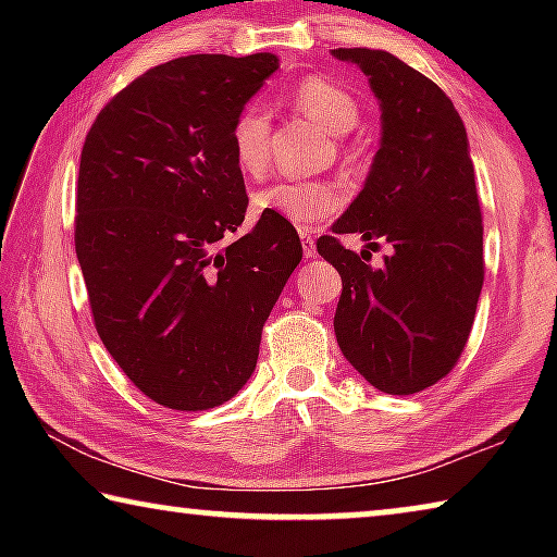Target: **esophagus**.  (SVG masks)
<instances>
[{"instance_id": "esophagus-1", "label": "esophagus", "mask_w": 557, "mask_h": 557, "mask_svg": "<svg viewBox=\"0 0 557 557\" xmlns=\"http://www.w3.org/2000/svg\"><path fill=\"white\" fill-rule=\"evenodd\" d=\"M299 238H301V250H305L307 258H312L317 252V243H314V235L309 231H299Z\"/></svg>"}]
</instances>
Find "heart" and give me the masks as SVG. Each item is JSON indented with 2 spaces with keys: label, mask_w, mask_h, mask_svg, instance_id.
I'll return each mask as SVG.
<instances>
[{
  "label": "heart",
  "mask_w": 557,
  "mask_h": 557,
  "mask_svg": "<svg viewBox=\"0 0 557 557\" xmlns=\"http://www.w3.org/2000/svg\"><path fill=\"white\" fill-rule=\"evenodd\" d=\"M289 102L329 135H346L361 115L351 92L326 75H307L297 81L289 88ZM231 152L243 174L262 176L268 172L272 157V115L265 106L248 102L235 112L231 122ZM346 154L358 159V149L348 147ZM252 201L260 211L277 213L297 228H312L314 223L342 209L344 194L324 178H280L258 191Z\"/></svg>",
  "instance_id": "heart-1"
}]
</instances>
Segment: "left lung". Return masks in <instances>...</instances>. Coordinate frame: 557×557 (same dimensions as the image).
Masks as SVG:
<instances>
[{
  "label": "left lung",
  "instance_id": "obj_1",
  "mask_svg": "<svg viewBox=\"0 0 557 557\" xmlns=\"http://www.w3.org/2000/svg\"><path fill=\"white\" fill-rule=\"evenodd\" d=\"M381 100L383 137L363 191L317 240L342 275L334 332L348 363L383 393L412 395L455 369L484 285V223L467 129L437 83L381 49H334ZM394 248L381 269L337 235Z\"/></svg>",
  "mask_w": 557,
  "mask_h": 557
}]
</instances>
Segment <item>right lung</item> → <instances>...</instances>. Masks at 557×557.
Returning a JSON list of instances; mask_svg holds the SVG:
<instances>
[{"label": "right lung", "instance_id": "add662e5", "mask_svg": "<svg viewBox=\"0 0 557 557\" xmlns=\"http://www.w3.org/2000/svg\"><path fill=\"white\" fill-rule=\"evenodd\" d=\"M272 53L182 55L137 75L92 122L75 191V256L100 342L172 410L231 400L301 260L295 225L248 211L231 122Z\"/></svg>", "mask_w": 557, "mask_h": 557}]
</instances>
